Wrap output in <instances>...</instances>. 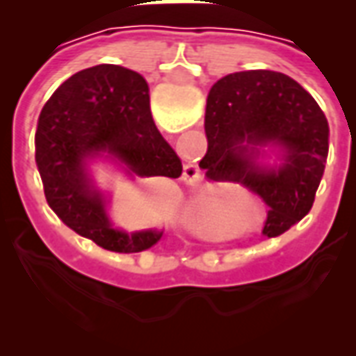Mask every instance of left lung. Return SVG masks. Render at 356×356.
I'll return each mask as SVG.
<instances>
[{"instance_id":"left-lung-1","label":"left lung","mask_w":356,"mask_h":356,"mask_svg":"<svg viewBox=\"0 0 356 356\" xmlns=\"http://www.w3.org/2000/svg\"><path fill=\"white\" fill-rule=\"evenodd\" d=\"M208 152L200 168L211 181H236L268 206L263 234L273 238L313 208L328 158V120L290 76L273 70L229 74L209 89ZM276 147L275 164H261Z\"/></svg>"}]
</instances>
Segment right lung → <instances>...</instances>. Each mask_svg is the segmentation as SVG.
<instances>
[{
    "instance_id": "1",
    "label": "right lung",
    "mask_w": 356,
    "mask_h": 356,
    "mask_svg": "<svg viewBox=\"0 0 356 356\" xmlns=\"http://www.w3.org/2000/svg\"><path fill=\"white\" fill-rule=\"evenodd\" d=\"M108 158L131 177L183 173L150 114L148 83L118 65L74 74L45 102L35 131V163L51 209L60 221L97 246L137 254L152 248L162 231L125 232L106 211V196L95 186L89 162Z\"/></svg>"
}]
</instances>
